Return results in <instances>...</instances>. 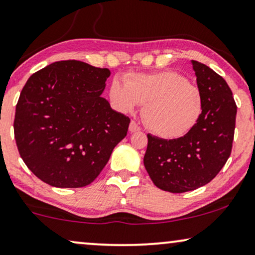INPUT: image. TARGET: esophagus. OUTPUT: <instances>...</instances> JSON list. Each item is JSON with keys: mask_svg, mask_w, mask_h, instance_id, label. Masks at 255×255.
Here are the masks:
<instances>
[{"mask_svg": "<svg viewBox=\"0 0 255 255\" xmlns=\"http://www.w3.org/2000/svg\"><path fill=\"white\" fill-rule=\"evenodd\" d=\"M129 130L131 131V133H135V131H138L140 130V126H138L136 122H135L134 120L130 122V125H129Z\"/></svg>", "mask_w": 255, "mask_h": 255, "instance_id": "1", "label": "esophagus"}]
</instances>
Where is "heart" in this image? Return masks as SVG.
Segmentation results:
<instances>
[{
  "instance_id": "1",
  "label": "heart",
  "mask_w": 255,
  "mask_h": 255,
  "mask_svg": "<svg viewBox=\"0 0 255 255\" xmlns=\"http://www.w3.org/2000/svg\"><path fill=\"white\" fill-rule=\"evenodd\" d=\"M109 98L120 112H131L144 105L142 118L154 134L165 138L183 136L199 121L204 96L198 86L174 70L131 73L125 82L115 77Z\"/></svg>"
}]
</instances>
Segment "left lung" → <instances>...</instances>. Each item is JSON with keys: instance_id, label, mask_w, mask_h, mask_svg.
<instances>
[{"instance_id": "8db88e82", "label": "left lung", "mask_w": 255, "mask_h": 255, "mask_svg": "<svg viewBox=\"0 0 255 255\" xmlns=\"http://www.w3.org/2000/svg\"><path fill=\"white\" fill-rule=\"evenodd\" d=\"M204 109L194 127L181 137L165 140L147 135L143 163L162 191L185 193L211 182L232 153L237 104L224 77L192 61Z\"/></svg>"}]
</instances>
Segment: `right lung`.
<instances>
[{
  "instance_id": "1",
  "label": "right lung",
  "mask_w": 255,
  "mask_h": 255,
  "mask_svg": "<svg viewBox=\"0 0 255 255\" xmlns=\"http://www.w3.org/2000/svg\"><path fill=\"white\" fill-rule=\"evenodd\" d=\"M109 75L108 68L68 60L25 82L14 135L22 160L43 182L60 188L89 185L127 135L130 119L101 98Z\"/></svg>"
}]
</instances>
